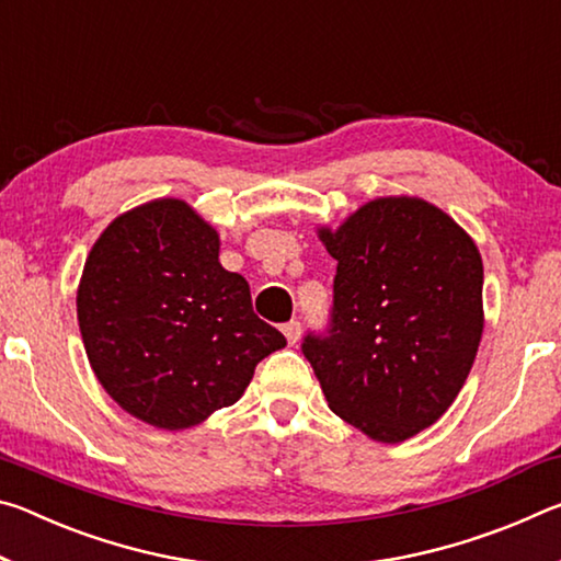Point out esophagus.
I'll list each match as a JSON object with an SVG mask.
<instances>
[{"label": "esophagus", "instance_id": "1", "mask_svg": "<svg viewBox=\"0 0 561 561\" xmlns=\"http://www.w3.org/2000/svg\"><path fill=\"white\" fill-rule=\"evenodd\" d=\"M282 331H284V336H287L289 344L294 346L299 341V336H301V324H299L297 319H291V321H287V324L282 327Z\"/></svg>", "mask_w": 561, "mask_h": 561}]
</instances>
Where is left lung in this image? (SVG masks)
I'll return each instance as SVG.
<instances>
[{
    "label": "left lung",
    "mask_w": 561,
    "mask_h": 561,
    "mask_svg": "<svg viewBox=\"0 0 561 561\" xmlns=\"http://www.w3.org/2000/svg\"><path fill=\"white\" fill-rule=\"evenodd\" d=\"M319 240L336 260L334 307L327 334L304 336V356L339 417L381 443L413 438L453 405L478 354V244L408 195L360 205Z\"/></svg>",
    "instance_id": "8db88e82"
}]
</instances>
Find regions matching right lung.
<instances>
[{"label": "right lung", "mask_w": 561, "mask_h": 561, "mask_svg": "<svg viewBox=\"0 0 561 561\" xmlns=\"http://www.w3.org/2000/svg\"><path fill=\"white\" fill-rule=\"evenodd\" d=\"M93 374L123 411L185 431L240 401L254 366L287 346L252 311L250 284L220 264V234L185 201L118 215L76 294Z\"/></svg>", "instance_id": "right-lung-1"}]
</instances>
